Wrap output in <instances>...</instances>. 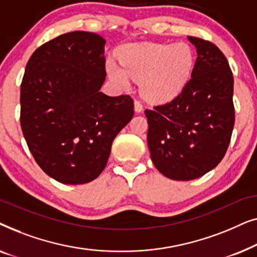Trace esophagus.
<instances>
[{
    "instance_id": "34e87169",
    "label": "esophagus",
    "mask_w": 257,
    "mask_h": 257,
    "mask_svg": "<svg viewBox=\"0 0 257 257\" xmlns=\"http://www.w3.org/2000/svg\"><path fill=\"white\" fill-rule=\"evenodd\" d=\"M144 107H143V104L140 103L139 100H135V111L137 113H140V112H143Z\"/></svg>"
}]
</instances>
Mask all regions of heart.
<instances>
[{"label": "heart", "instance_id": "obj_1", "mask_svg": "<svg viewBox=\"0 0 257 257\" xmlns=\"http://www.w3.org/2000/svg\"><path fill=\"white\" fill-rule=\"evenodd\" d=\"M118 63L107 58L106 71L112 82L127 87L130 80H139L147 100L166 103L173 100L188 85L195 68V54L184 42L128 43L118 51Z\"/></svg>", "mask_w": 257, "mask_h": 257}]
</instances>
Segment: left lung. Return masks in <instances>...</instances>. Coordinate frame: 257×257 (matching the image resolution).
I'll return each mask as SVG.
<instances>
[{"instance_id": "left-lung-1", "label": "left lung", "mask_w": 257, "mask_h": 257, "mask_svg": "<svg viewBox=\"0 0 257 257\" xmlns=\"http://www.w3.org/2000/svg\"><path fill=\"white\" fill-rule=\"evenodd\" d=\"M198 58L188 85L170 103L145 110L154 166L172 180L208 173L222 160L235 121L234 79L216 45L188 37Z\"/></svg>"}]
</instances>
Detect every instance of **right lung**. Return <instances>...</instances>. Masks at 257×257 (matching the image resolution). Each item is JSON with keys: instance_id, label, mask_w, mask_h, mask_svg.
Segmentation results:
<instances>
[{"instance_id": "1", "label": "right lung", "mask_w": 257, "mask_h": 257, "mask_svg": "<svg viewBox=\"0 0 257 257\" xmlns=\"http://www.w3.org/2000/svg\"><path fill=\"white\" fill-rule=\"evenodd\" d=\"M105 40L72 31L36 49L21 84V127L42 170L82 185L106 166L112 142L133 117L130 96L100 92Z\"/></svg>"}]
</instances>
